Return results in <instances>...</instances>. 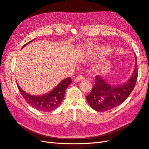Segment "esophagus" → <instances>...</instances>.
<instances>
[{"mask_svg": "<svg viewBox=\"0 0 149 149\" xmlns=\"http://www.w3.org/2000/svg\"><path fill=\"white\" fill-rule=\"evenodd\" d=\"M84 79H85V78H84V76L78 75L74 79V81L75 82H80V81H82V80H84Z\"/></svg>", "mask_w": 149, "mask_h": 149, "instance_id": "esophagus-1", "label": "esophagus"}]
</instances>
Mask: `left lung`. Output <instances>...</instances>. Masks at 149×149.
<instances>
[{"mask_svg":"<svg viewBox=\"0 0 149 149\" xmlns=\"http://www.w3.org/2000/svg\"><path fill=\"white\" fill-rule=\"evenodd\" d=\"M136 58V56H135ZM138 77L136 62L132 77L121 84L111 85L100 75L96 77L95 84L86 96L90 106L97 111H108L120 105L127 100L135 86Z\"/></svg>","mask_w":149,"mask_h":149,"instance_id":"left-lung-1","label":"left lung"}]
</instances>
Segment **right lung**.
<instances>
[{"label": "right lung", "instance_id": "1", "mask_svg": "<svg viewBox=\"0 0 149 149\" xmlns=\"http://www.w3.org/2000/svg\"><path fill=\"white\" fill-rule=\"evenodd\" d=\"M32 41L25 44L22 48ZM71 82V77L65 79L52 91L43 96H33L26 93L17 84L20 93L30 106L39 111L49 112L55 110L60 105L63 101L67 87L70 84Z\"/></svg>", "mask_w": 149, "mask_h": 149}]
</instances>
